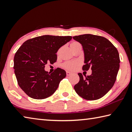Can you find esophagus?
<instances>
[{
	"label": "esophagus",
	"mask_w": 132,
	"mask_h": 132,
	"mask_svg": "<svg viewBox=\"0 0 132 132\" xmlns=\"http://www.w3.org/2000/svg\"><path fill=\"white\" fill-rule=\"evenodd\" d=\"M66 74H67V76H70V75H71V74H72V73L70 72H69V71H67Z\"/></svg>",
	"instance_id": "34e87169"
}]
</instances>
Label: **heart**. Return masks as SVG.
Here are the masks:
<instances>
[{
	"mask_svg": "<svg viewBox=\"0 0 132 132\" xmlns=\"http://www.w3.org/2000/svg\"><path fill=\"white\" fill-rule=\"evenodd\" d=\"M79 45H80V44L77 42H72L71 43L70 46L71 48L73 49V48H75L76 46ZM78 64H79V63H78L77 61H67L62 64V67L68 70L73 71L75 70Z\"/></svg>",
	"mask_w": 132,
	"mask_h": 132,
	"instance_id": "b5f03b06",
	"label": "heart"
}]
</instances>
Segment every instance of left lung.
Wrapping results in <instances>:
<instances>
[{
	"label": "left lung",
	"mask_w": 132,
	"mask_h": 132,
	"mask_svg": "<svg viewBox=\"0 0 132 132\" xmlns=\"http://www.w3.org/2000/svg\"><path fill=\"white\" fill-rule=\"evenodd\" d=\"M81 44L85 55L82 70H92L85 78L78 73L80 79L74 86L77 93L87 100H95L105 95L112 88L119 68V55L117 48L104 37L85 34L73 36Z\"/></svg>",
	"instance_id": "8db88e82"
}]
</instances>
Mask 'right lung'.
<instances>
[{
    "mask_svg": "<svg viewBox=\"0 0 132 132\" xmlns=\"http://www.w3.org/2000/svg\"><path fill=\"white\" fill-rule=\"evenodd\" d=\"M72 36L43 35L25 41L15 53L14 69L18 84L30 97L47 98L54 93L66 72L57 68L52 73L45 65L56 62V53Z\"/></svg>",
    "mask_w": 132,
    "mask_h": 132,
    "instance_id": "obj_1",
    "label": "right lung"
}]
</instances>
